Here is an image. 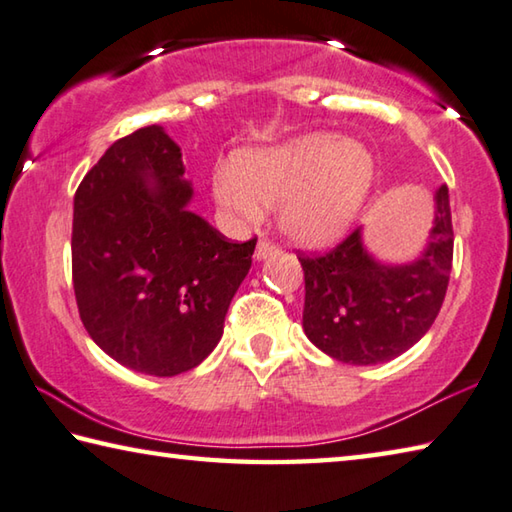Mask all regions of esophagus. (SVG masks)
I'll return each mask as SVG.
<instances>
[{"instance_id":"esophagus-1","label":"esophagus","mask_w":512,"mask_h":512,"mask_svg":"<svg viewBox=\"0 0 512 512\" xmlns=\"http://www.w3.org/2000/svg\"><path fill=\"white\" fill-rule=\"evenodd\" d=\"M274 254H279V245H276V242H272L270 238H261L258 240V245H256V261H263V258H267V256H274Z\"/></svg>"}]
</instances>
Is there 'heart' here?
Returning a JSON list of instances; mask_svg holds the SVG:
<instances>
[{
  "instance_id": "b5f03b06",
  "label": "heart",
  "mask_w": 512,
  "mask_h": 512,
  "mask_svg": "<svg viewBox=\"0 0 512 512\" xmlns=\"http://www.w3.org/2000/svg\"><path fill=\"white\" fill-rule=\"evenodd\" d=\"M375 179V159L362 143L328 132L231 155L213 173V197L242 222L279 206V227L290 240L324 247L344 236L360 215Z\"/></svg>"
}]
</instances>
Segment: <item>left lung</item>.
<instances>
[{
	"instance_id": "obj_1",
	"label": "left lung",
	"mask_w": 512,
	"mask_h": 512,
	"mask_svg": "<svg viewBox=\"0 0 512 512\" xmlns=\"http://www.w3.org/2000/svg\"><path fill=\"white\" fill-rule=\"evenodd\" d=\"M452 256L450 195L441 186L429 242L414 263H378L366 251L360 229L326 254L299 256L306 279L303 330L339 362H389L432 328L450 283Z\"/></svg>"
}]
</instances>
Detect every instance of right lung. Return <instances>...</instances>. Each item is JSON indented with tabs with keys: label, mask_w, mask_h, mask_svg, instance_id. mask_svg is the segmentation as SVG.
Instances as JSON below:
<instances>
[{
	"label": "right lung",
	"mask_w": 512,
	"mask_h": 512,
	"mask_svg": "<svg viewBox=\"0 0 512 512\" xmlns=\"http://www.w3.org/2000/svg\"><path fill=\"white\" fill-rule=\"evenodd\" d=\"M182 150L161 125L114 141L74 195L71 276L83 326L128 369L170 378L218 346L256 238L193 211Z\"/></svg>",
	"instance_id": "right-lung-1"
}]
</instances>
